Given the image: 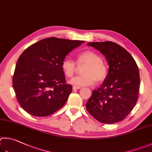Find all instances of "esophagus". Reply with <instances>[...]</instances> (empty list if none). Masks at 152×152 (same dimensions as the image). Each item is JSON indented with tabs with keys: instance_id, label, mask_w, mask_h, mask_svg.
I'll use <instances>...</instances> for the list:
<instances>
[{
	"instance_id": "esophagus-1",
	"label": "esophagus",
	"mask_w": 152,
	"mask_h": 152,
	"mask_svg": "<svg viewBox=\"0 0 152 152\" xmlns=\"http://www.w3.org/2000/svg\"><path fill=\"white\" fill-rule=\"evenodd\" d=\"M81 87H77V86H73V89H74V90H77V89H80Z\"/></svg>"
}]
</instances>
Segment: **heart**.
Masks as SVG:
<instances>
[{
    "mask_svg": "<svg viewBox=\"0 0 152 152\" xmlns=\"http://www.w3.org/2000/svg\"><path fill=\"white\" fill-rule=\"evenodd\" d=\"M77 64L79 66H85L82 69L83 75L75 77L69 81V83L75 86H89L95 81L96 83H101L107 77V66L102 62V57L94 51L88 50L80 53L77 57ZM61 68L67 77H71L77 71L75 63L70 58L63 61Z\"/></svg>",
    "mask_w": 152,
    "mask_h": 152,
    "instance_id": "obj_1",
    "label": "heart"
}]
</instances>
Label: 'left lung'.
Returning a JSON list of instances; mask_svg holds the SVG:
<instances>
[{
  "label": "left lung",
  "instance_id": "obj_1",
  "mask_svg": "<svg viewBox=\"0 0 152 152\" xmlns=\"http://www.w3.org/2000/svg\"><path fill=\"white\" fill-rule=\"evenodd\" d=\"M87 45L104 55L109 71L101 87L93 91L86 103L87 110L102 123H118L136 104L140 83L139 69L129 53L115 42H91Z\"/></svg>",
  "mask_w": 152,
  "mask_h": 152
}]
</instances>
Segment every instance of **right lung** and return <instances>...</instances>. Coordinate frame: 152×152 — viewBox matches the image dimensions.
I'll return each mask as SVG.
<instances>
[{"label":"right lung","mask_w":152,"mask_h":152,"mask_svg":"<svg viewBox=\"0 0 152 152\" xmlns=\"http://www.w3.org/2000/svg\"><path fill=\"white\" fill-rule=\"evenodd\" d=\"M83 42L50 37L31 45L20 55L12 86L24 110L46 117L65 105L73 87L66 84L61 64L69 53Z\"/></svg>","instance_id":"right-lung-1"}]
</instances>
